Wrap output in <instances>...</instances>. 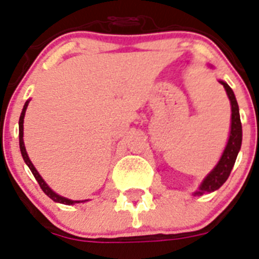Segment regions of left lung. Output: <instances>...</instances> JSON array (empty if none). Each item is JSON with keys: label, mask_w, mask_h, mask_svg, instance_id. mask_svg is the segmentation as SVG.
I'll list each match as a JSON object with an SVG mask.
<instances>
[{"label": "left lung", "mask_w": 259, "mask_h": 259, "mask_svg": "<svg viewBox=\"0 0 259 259\" xmlns=\"http://www.w3.org/2000/svg\"><path fill=\"white\" fill-rule=\"evenodd\" d=\"M224 85L226 94L231 105V125L230 134H229L228 143L220 157L217 165L207 174V176L202 180L198 190L193 193V195H203L206 193H212L214 190L220 189L224 185V183L228 180L234 165H235L236 157L241 147V139H243V130H241L240 115H239V106L236 102L235 94L233 89L229 87V84L224 80H219Z\"/></svg>", "instance_id": "left-lung-1"}]
</instances>
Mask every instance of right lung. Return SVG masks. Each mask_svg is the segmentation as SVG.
Returning a JSON list of instances; mask_svg holds the SVG:
<instances>
[{
    "mask_svg": "<svg viewBox=\"0 0 259 259\" xmlns=\"http://www.w3.org/2000/svg\"><path fill=\"white\" fill-rule=\"evenodd\" d=\"M29 101H30V100L26 101L25 105H24L23 111H21L20 118H19V146H20V152H21V156H23V158H24V162H25L26 165H28V167L30 168L31 174L34 175L35 180L38 181V184H39V187L42 188L43 192H45L46 194H47L48 197H50L51 199L53 200V202L62 203V204H67V206H71V204H75V203L88 202L89 199H85V200H72V199H69V198H65V197H62V195L57 194L56 192H53V190L51 189L50 187H48L47 183H46V181L43 180L42 176L39 175V172H38L37 168L34 167V165L31 163L30 158H29L28 153H26L25 144H24V139H23V137H24V117H25V111H26V108H28Z\"/></svg>",
    "mask_w": 259,
    "mask_h": 259,
    "instance_id": "right-lung-1",
    "label": "right lung"
}]
</instances>
